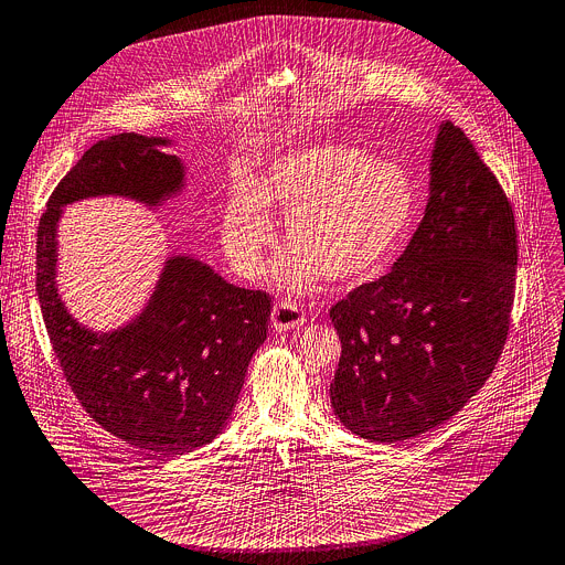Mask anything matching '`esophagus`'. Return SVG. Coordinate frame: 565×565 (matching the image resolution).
<instances>
[{"mask_svg":"<svg viewBox=\"0 0 565 565\" xmlns=\"http://www.w3.org/2000/svg\"><path fill=\"white\" fill-rule=\"evenodd\" d=\"M303 324V313L295 301H279L273 309V327L277 331L297 329Z\"/></svg>","mask_w":565,"mask_h":565,"instance_id":"1","label":"esophagus"}]
</instances>
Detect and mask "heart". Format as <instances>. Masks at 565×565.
Returning a JSON list of instances; mask_svg holds the SVG:
<instances>
[{"instance_id":"obj_1","label":"heart","mask_w":565,"mask_h":565,"mask_svg":"<svg viewBox=\"0 0 565 565\" xmlns=\"http://www.w3.org/2000/svg\"><path fill=\"white\" fill-rule=\"evenodd\" d=\"M277 212L290 245L277 277L292 290L311 288L324 275L340 286L374 281L415 212V184L407 171L344 143H316L284 152L238 189L223 216V247L234 268L256 279L275 245Z\"/></svg>"}]
</instances>
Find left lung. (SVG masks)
<instances>
[{
	"label": "left lung",
	"mask_w": 565,
	"mask_h": 565,
	"mask_svg": "<svg viewBox=\"0 0 565 565\" xmlns=\"http://www.w3.org/2000/svg\"><path fill=\"white\" fill-rule=\"evenodd\" d=\"M430 200L392 273L331 306L342 353L338 419L394 444L455 413L495 370L514 309L519 236L511 202L465 130L441 124Z\"/></svg>",
	"instance_id": "8db88e82"
}]
</instances>
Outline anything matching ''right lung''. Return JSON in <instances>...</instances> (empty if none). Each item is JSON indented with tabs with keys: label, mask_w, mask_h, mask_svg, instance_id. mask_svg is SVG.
Masks as SVG:
<instances>
[{
	"label": "right lung",
	"mask_w": 565,
	"mask_h": 565,
	"mask_svg": "<svg viewBox=\"0 0 565 565\" xmlns=\"http://www.w3.org/2000/svg\"><path fill=\"white\" fill-rule=\"evenodd\" d=\"M167 139L121 132L96 141L51 193L35 243V290L63 376L110 435L156 455L210 444L230 422L247 365L266 340L273 297L221 279L191 256L167 262L146 311L92 333L56 290V223L67 202L117 193L156 204L182 184Z\"/></svg>",
	"instance_id": "add662e5"
}]
</instances>
